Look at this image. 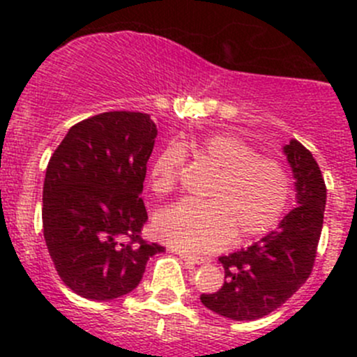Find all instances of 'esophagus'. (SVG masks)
<instances>
[{
  "label": "esophagus",
  "instance_id": "esophagus-1",
  "mask_svg": "<svg viewBox=\"0 0 357 357\" xmlns=\"http://www.w3.org/2000/svg\"><path fill=\"white\" fill-rule=\"evenodd\" d=\"M178 255H179V257L183 259V261L186 262V264L195 266V264H204V262H205V259H204V257H195V255L185 254V252H178Z\"/></svg>",
  "mask_w": 357,
  "mask_h": 357
}]
</instances>
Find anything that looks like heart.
Returning <instances> with one entry per match:
<instances>
[{"label":"heart","mask_w":357,"mask_h":357,"mask_svg":"<svg viewBox=\"0 0 357 357\" xmlns=\"http://www.w3.org/2000/svg\"><path fill=\"white\" fill-rule=\"evenodd\" d=\"M197 157L214 171L207 204L185 200L158 212V238L185 252H208L271 231L289 207L291 181L285 165L261 157L236 135H212L195 146ZM183 150L167 145L150 165V188L167 195L176 188Z\"/></svg>","instance_id":"b5f03b06"}]
</instances>
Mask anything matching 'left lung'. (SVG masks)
Wrapping results in <instances>:
<instances>
[{"instance_id": "1", "label": "left lung", "mask_w": 357, "mask_h": 357, "mask_svg": "<svg viewBox=\"0 0 357 357\" xmlns=\"http://www.w3.org/2000/svg\"><path fill=\"white\" fill-rule=\"evenodd\" d=\"M283 153L294 172L297 207L264 238L219 257L225 283L214 294H202L200 301L225 318L254 321L269 314L304 285L314 266L326 205L325 179L312 153L297 139H290Z\"/></svg>"}]
</instances>
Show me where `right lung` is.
Masks as SVG:
<instances>
[{"label": "right lung", "mask_w": 357, "mask_h": 357, "mask_svg": "<svg viewBox=\"0 0 357 357\" xmlns=\"http://www.w3.org/2000/svg\"><path fill=\"white\" fill-rule=\"evenodd\" d=\"M157 126L142 112H105L72 126L48 162L43 233L60 280L112 301L138 287L164 247L142 238V195Z\"/></svg>", "instance_id": "obj_1"}]
</instances>
